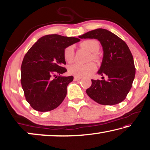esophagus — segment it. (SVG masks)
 <instances>
[{
  "mask_svg": "<svg viewBox=\"0 0 150 150\" xmlns=\"http://www.w3.org/2000/svg\"><path fill=\"white\" fill-rule=\"evenodd\" d=\"M82 78V77H77V76H74V81H78V80H80Z\"/></svg>",
  "mask_w": 150,
  "mask_h": 150,
  "instance_id": "esophagus-1",
  "label": "esophagus"
}]
</instances>
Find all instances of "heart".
Instances as JSON below:
<instances>
[{
	"label": "heart",
	"mask_w": 150,
	"mask_h": 150,
	"mask_svg": "<svg viewBox=\"0 0 150 150\" xmlns=\"http://www.w3.org/2000/svg\"><path fill=\"white\" fill-rule=\"evenodd\" d=\"M81 47L86 50L91 52L90 59L96 61L98 59V55L96 54L99 50V45L95 40H87L81 43ZM63 57L66 62L71 63L74 59V48L72 45L68 46L63 51ZM96 69V65L93 62H89L86 64H78L75 63L69 67V73L71 75L77 77H83V76L90 75L95 71Z\"/></svg>",
	"instance_id": "b5f03b06"
}]
</instances>
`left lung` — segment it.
Segmentation results:
<instances>
[{"instance_id":"8db88e82","label":"left lung","mask_w":150,"mask_h":150,"mask_svg":"<svg viewBox=\"0 0 150 150\" xmlns=\"http://www.w3.org/2000/svg\"><path fill=\"white\" fill-rule=\"evenodd\" d=\"M81 39H96L103 50V57L97 73L107 79L93 80L86 91L98 104L115 105L125 99L132 86L136 68L134 58L125 42L107 30L98 28L79 36Z\"/></svg>"}]
</instances>
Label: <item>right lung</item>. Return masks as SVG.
Returning <instances> with one entry per match:
<instances>
[{"mask_svg": "<svg viewBox=\"0 0 150 150\" xmlns=\"http://www.w3.org/2000/svg\"><path fill=\"white\" fill-rule=\"evenodd\" d=\"M79 41L74 37L46 35L28 51L21 65V84L27 102L34 110L50 111L64 100L73 77L62 75L67 71L63 67L66 64L63 51Z\"/></svg>", "mask_w": 150, "mask_h": 150, "instance_id": "add662e5", "label": "right lung"}]
</instances>
